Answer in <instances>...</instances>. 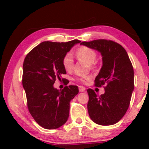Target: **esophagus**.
I'll use <instances>...</instances> for the list:
<instances>
[{
  "mask_svg": "<svg viewBox=\"0 0 149 149\" xmlns=\"http://www.w3.org/2000/svg\"><path fill=\"white\" fill-rule=\"evenodd\" d=\"M79 91H80V92H83V91L85 90V87H83V86H79Z\"/></svg>",
  "mask_w": 149,
  "mask_h": 149,
  "instance_id": "1",
  "label": "esophagus"
}]
</instances>
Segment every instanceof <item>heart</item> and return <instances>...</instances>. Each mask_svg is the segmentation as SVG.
I'll use <instances>...</instances> for the list:
<instances>
[{
  "mask_svg": "<svg viewBox=\"0 0 149 149\" xmlns=\"http://www.w3.org/2000/svg\"><path fill=\"white\" fill-rule=\"evenodd\" d=\"M77 56L79 59L85 61L89 64H93L95 62L97 57V53L92 48L86 46H82L79 47L77 51ZM74 60L73 56L70 52L66 53L62 58V65L66 71H70L73 68ZM92 66V65H91ZM91 79V77L86 76L78 79L79 81L83 83H86Z\"/></svg>",
  "mask_w": 149,
  "mask_h": 149,
  "instance_id": "obj_1",
  "label": "heart"
}]
</instances>
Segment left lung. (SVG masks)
<instances>
[{"label": "left lung", "instance_id": "left-lung-1", "mask_svg": "<svg viewBox=\"0 0 149 149\" xmlns=\"http://www.w3.org/2000/svg\"><path fill=\"white\" fill-rule=\"evenodd\" d=\"M81 44L97 50L102 56V67L94 82L96 87L105 85V93L98 95L92 89H87L89 117L98 125H113L129 108L134 88L133 66L125 49L113 40L97 39Z\"/></svg>", "mask_w": 149, "mask_h": 149}]
</instances>
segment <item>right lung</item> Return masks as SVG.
I'll list each match as a JSON object with an SVG mask.
<instances>
[{
  "label": "right lung",
  "mask_w": 149,
  "mask_h": 149,
  "mask_svg": "<svg viewBox=\"0 0 149 149\" xmlns=\"http://www.w3.org/2000/svg\"><path fill=\"white\" fill-rule=\"evenodd\" d=\"M80 42L77 39L66 42H42L24 59L22 85L28 111L45 129H57L68 120L70 101L79 93L78 87L68 85L59 90L53 85L57 79L61 80V75L66 74L63 57Z\"/></svg>",
  "instance_id": "add662e5"
}]
</instances>
